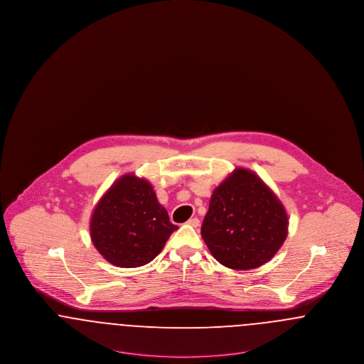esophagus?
Wrapping results in <instances>:
<instances>
[{"label":"esophagus","mask_w":364,"mask_h":364,"mask_svg":"<svg viewBox=\"0 0 364 364\" xmlns=\"http://www.w3.org/2000/svg\"><path fill=\"white\" fill-rule=\"evenodd\" d=\"M187 224L191 226H193V228H198L199 226V224H200V221H199V218H190L188 221H187Z\"/></svg>","instance_id":"1"}]
</instances>
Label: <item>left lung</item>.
Wrapping results in <instances>:
<instances>
[{"instance_id": "1", "label": "left lung", "mask_w": 364, "mask_h": 364, "mask_svg": "<svg viewBox=\"0 0 364 364\" xmlns=\"http://www.w3.org/2000/svg\"><path fill=\"white\" fill-rule=\"evenodd\" d=\"M288 225L276 193L254 172L237 168L213 191L200 233L221 264L251 270L277 254Z\"/></svg>"}]
</instances>
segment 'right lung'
Segmentation results:
<instances>
[{
  "label": "right lung",
  "mask_w": 364,
  "mask_h": 364,
  "mask_svg": "<svg viewBox=\"0 0 364 364\" xmlns=\"http://www.w3.org/2000/svg\"><path fill=\"white\" fill-rule=\"evenodd\" d=\"M177 229L153 186L135 174H124L106 191L90 220L92 244L119 267L147 264Z\"/></svg>",
  "instance_id": "right-lung-1"
}]
</instances>
